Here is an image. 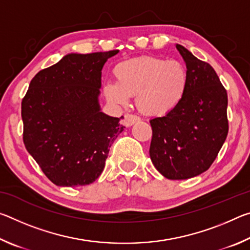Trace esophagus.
<instances>
[{
    "mask_svg": "<svg viewBox=\"0 0 250 250\" xmlns=\"http://www.w3.org/2000/svg\"><path fill=\"white\" fill-rule=\"evenodd\" d=\"M141 118L139 116H135V115H131V113H125V119H124V124L125 126H130L132 125L135 122L140 121Z\"/></svg>",
    "mask_w": 250,
    "mask_h": 250,
    "instance_id": "esophagus-1",
    "label": "esophagus"
}]
</instances>
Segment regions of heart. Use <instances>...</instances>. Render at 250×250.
Wrapping results in <instances>:
<instances>
[{
    "mask_svg": "<svg viewBox=\"0 0 250 250\" xmlns=\"http://www.w3.org/2000/svg\"><path fill=\"white\" fill-rule=\"evenodd\" d=\"M117 78L104 84V94L113 104L125 105L137 96V107L146 115L160 116L174 109L186 92L188 74L179 61L145 56L118 64Z\"/></svg>",
    "mask_w": 250,
    "mask_h": 250,
    "instance_id": "b5f03b06",
    "label": "heart"
}]
</instances>
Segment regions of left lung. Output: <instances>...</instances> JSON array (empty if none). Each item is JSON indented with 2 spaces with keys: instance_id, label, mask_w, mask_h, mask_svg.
<instances>
[{
  "instance_id": "1",
  "label": "left lung",
  "mask_w": 250,
  "mask_h": 250,
  "mask_svg": "<svg viewBox=\"0 0 250 250\" xmlns=\"http://www.w3.org/2000/svg\"><path fill=\"white\" fill-rule=\"evenodd\" d=\"M188 74L181 103L164 117L150 120V158L161 174L186 180L207 171L228 133L227 91L208 62L176 44Z\"/></svg>"
}]
</instances>
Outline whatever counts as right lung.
<instances>
[{"label": "right lung", "mask_w": 250, "mask_h": 250, "mask_svg": "<svg viewBox=\"0 0 250 250\" xmlns=\"http://www.w3.org/2000/svg\"><path fill=\"white\" fill-rule=\"evenodd\" d=\"M119 50L68 54L37 73L22 100L23 141L58 186L87 185L104 171L125 126L100 111L101 69Z\"/></svg>", "instance_id": "1"}]
</instances>
